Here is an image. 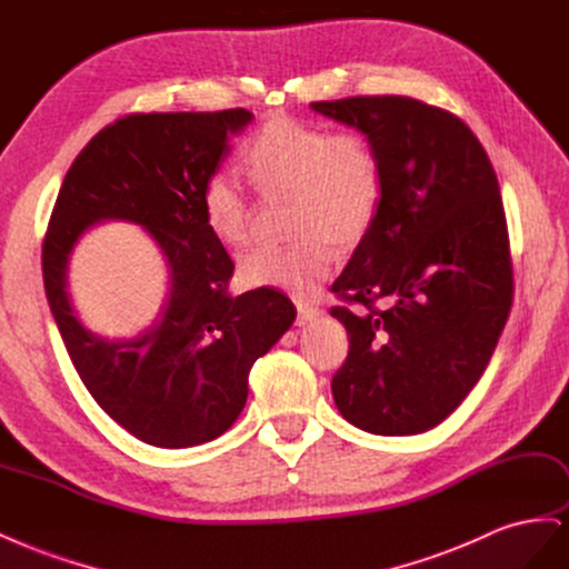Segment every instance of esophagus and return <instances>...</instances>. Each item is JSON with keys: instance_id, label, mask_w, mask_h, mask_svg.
<instances>
[{"instance_id": "obj_1", "label": "esophagus", "mask_w": 569, "mask_h": 569, "mask_svg": "<svg viewBox=\"0 0 569 569\" xmlns=\"http://www.w3.org/2000/svg\"><path fill=\"white\" fill-rule=\"evenodd\" d=\"M319 315H321V311L315 305H309L305 300H298V326H305L309 321H315Z\"/></svg>"}]
</instances>
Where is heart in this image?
I'll use <instances>...</instances> for the list:
<instances>
[{
  "label": "heart",
  "mask_w": 569,
  "mask_h": 569,
  "mask_svg": "<svg viewBox=\"0 0 569 569\" xmlns=\"http://www.w3.org/2000/svg\"><path fill=\"white\" fill-rule=\"evenodd\" d=\"M241 170L262 196H290L288 248H258L238 262L248 288L311 296L331 273L333 250L352 248L371 231L382 198V170L371 141L359 132H328L326 127L290 116L267 120L246 139ZM200 217L219 243L248 241L252 208L243 189L214 172L200 189Z\"/></svg>",
  "instance_id": "obj_1"
}]
</instances>
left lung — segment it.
Masks as SVG:
<instances>
[{
  "label": "left lung",
  "instance_id": "left-lung-1",
  "mask_svg": "<svg viewBox=\"0 0 569 569\" xmlns=\"http://www.w3.org/2000/svg\"><path fill=\"white\" fill-rule=\"evenodd\" d=\"M371 141L382 198L333 283L350 352L338 411L373 435H418L456 411L485 373L512 302L499 179L470 127L409 97L311 103ZM383 302V309L377 302Z\"/></svg>",
  "mask_w": 569,
  "mask_h": 569
}]
</instances>
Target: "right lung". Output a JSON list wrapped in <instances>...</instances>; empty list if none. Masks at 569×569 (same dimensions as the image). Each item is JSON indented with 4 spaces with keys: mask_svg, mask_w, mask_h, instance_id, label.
<instances>
[{
    "mask_svg": "<svg viewBox=\"0 0 569 569\" xmlns=\"http://www.w3.org/2000/svg\"><path fill=\"white\" fill-rule=\"evenodd\" d=\"M252 118L246 108L120 118L70 164L49 219L44 290L70 361L97 405L146 445L184 449L227 432L246 407L252 363L298 315L271 288L231 298L233 262L200 217L203 181ZM108 218L149 230L171 273L159 319L134 339L91 335L67 296L71 248Z\"/></svg>",
    "mask_w": 569,
    "mask_h": 569,
    "instance_id": "add662e5",
    "label": "right lung"
}]
</instances>
